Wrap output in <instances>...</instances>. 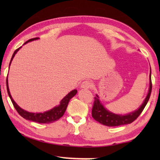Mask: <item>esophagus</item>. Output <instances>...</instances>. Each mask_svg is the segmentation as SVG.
Returning <instances> with one entry per match:
<instances>
[{
	"instance_id": "1",
	"label": "esophagus",
	"mask_w": 160,
	"mask_h": 160,
	"mask_svg": "<svg viewBox=\"0 0 160 160\" xmlns=\"http://www.w3.org/2000/svg\"><path fill=\"white\" fill-rule=\"evenodd\" d=\"M92 86V81L88 79L84 81L81 84V87L84 89H89L91 88Z\"/></svg>"
}]
</instances>
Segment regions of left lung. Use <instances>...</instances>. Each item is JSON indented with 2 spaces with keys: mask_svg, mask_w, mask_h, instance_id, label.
<instances>
[{
  "mask_svg": "<svg viewBox=\"0 0 160 160\" xmlns=\"http://www.w3.org/2000/svg\"><path fill=\"white\" fill-rule=\"evenodd\" d=\"M152 84L150 73L149 90H148V95L146 96L143 104L141 105V106L138 110L134 111V112H132L124 116L115 114V113H113L108 110H106L101 102H100L98 96L96 95V97H95V100H94L92 109V116L94 119L96 120V121L100 122V124H103V125L108 127H116L132 123V122H134L139 117L140 114L142 113V111H143L148 100H149L151 93H152Z\"/></svg>",
  "mask_w": 160,
  "mask_h": 160,
  "instance_id": "1",
  "label": "left lung"
}]
</instances>
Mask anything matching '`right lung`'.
I'll return each instance as SVG.
<instances>
[{"instance_id":"add662e5","label":"right lung","mask_w":160,"mask_h":160,"mask_svg":"<svg viewBox=\"0 0 160 160\" xmlns=\"http://www.w3.org/2000/svg\"><path fill=\"white\" fill-rule=\"evenodd\" d=\"M36 39H38V38H31L30 40H28L26 41V42L24 43H27L29 41L36 40ZM20 48V47H19ZM19 48L15 50L14 54H13L12 58L11 59L9 65L11 64V62H12V59L14 58V57L15 55V54L18 52V50L19 49ZM6 88H7V92L8 94V96H9L11 100H12L13 106L16 109L17 112L19 115L21 116L22 117H23L24 119H27V120H30V121H32V122H38V123H43V124H49V123H52V122H54L55 121H58V120L61 118L64 114L65 111H66V108L68 107V102L70 101V100L71 99L73 96L76 95V94L77 93V90L76 89H74V90L71 91V92L68 94V95L65 96V97L63 98V99L61 100L60 104L58 106H56L53 108L51 110L46 111V112L43 113H30L28 111H26L23 109H22L20 107L18 106L16 102L14 101L13 98H12V95H11L10 92H9V89H8V78H6Z\"/></svg>"}]
</instances>
